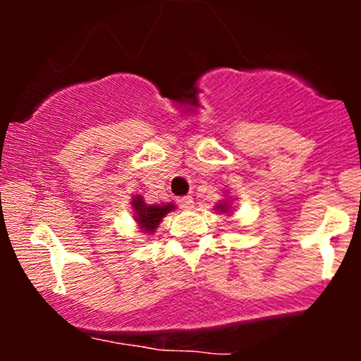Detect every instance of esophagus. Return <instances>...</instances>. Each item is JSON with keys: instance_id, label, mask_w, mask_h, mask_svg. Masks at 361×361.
Instances as JSON below:
<instances>
[{"instance_id": "esophagus-1", "label": "esophagus", "mask_w": 361, "mask_h": 361, "mask_svg": "<svg viewBox=\"0 0 361 361\" xmlns=\"http://www.w3.org/2000/svg\"><path fill=\"white\" fill-rule=\"evenodd\" d=\"M176 202H178V205H180L183 210H192L193 204H195L192 195H185V197H180Z\"/></svg>"}]
</instances>
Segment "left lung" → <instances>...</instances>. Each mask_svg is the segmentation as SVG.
Listing matches in <instances>:
<instances>
[{
    "label": "left lung",
    "instance_id": "left-lung-1",
    "mask_svg": "<svg viewBox=\"0 0 361 361\" xmlns=\"http://www.w3.org/2000/svg\"><path fill=\"white\" fill-rule=\"evenodd\" d=\"M217 209L221 210V212H227V205H226V202H224V204H219V205H217Z\"/></svg>",
    "mask_w": 361,
    "mask_h": 361
}]
</instances>
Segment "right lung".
Here are the masks:
<instances>
[{
	"label": "right lung",
	"mask_w": 361,
	"mask_h": 361,
	"mask_svg": "<svg viewBox=\"0 0 361 361\" xmlns=\"http://www.w3.org/2000/svg\"><path fill=\"white\" fill-rule=\"evenodd\" d=\"M132 207H134L135 210V222L139 224V227L144 231V233H154L157 226H159V222L163 221L164 215L175 209V205L173 204H166V205L144 204L140 195H135V197L132 198Z\"/></svg>",
	"instance_id": "1"
}]
</instances>
